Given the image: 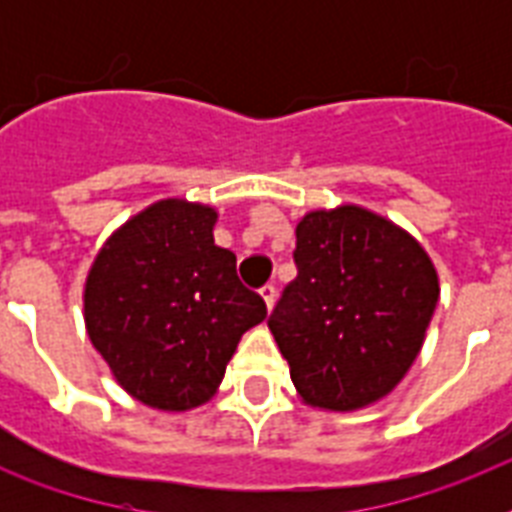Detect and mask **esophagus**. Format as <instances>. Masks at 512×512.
Here are the masks:
<instances>
[{"label":"esophagus","instance_id":"esophagus-1","mask_svg":"<svg viewBox=\"0 0 512 512\" xmlns=\"http://www.w3.org/2000/svg\"><path fill=\"white\" fill-rule=\"evenodd\" d=\"M260 297H263L265 305H268V311H271L273 303H276V287H273V284H265V287L260 289Z\"/></svg>","mask_w":512,"mask_h":512}]
</instances>
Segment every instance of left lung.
<instances>
[{
  "mask_svg": "<svg viewBox=\"0 0 512 512\" xmlns=\"http://www.w3.org/2000/svg\"><path fill=\"white\" fill-rule=\"evenodd\" d=\"M297 279L268 327L305 404L353 412L388 396L420 353L438 303L425 249L369 209H319L297 223Z\"/></svg>",
  "mask_w": 512,
  "mask_h": 512,
  "instance_id": "left-lung-1",
  "label": "left lung"
}]
</instances>
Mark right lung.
<instances>
[{"label":"right lung","mask_w":512,"mask_h":512,"mask_svg":"<svg viewBox=\"0 0 512 512\" xmlns=\"http://www.w3.org/2000/svg\"><path fill=\"white\" fill-rule=\"evenodd\" d=\"M217 212L164 199L100 249L84 284V324L116 382L164 412L204 404L241 335L268 316L215 244Z\"/></svg>","instance_id":"add662e5"}]
</instances>
